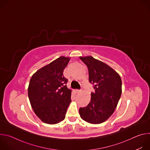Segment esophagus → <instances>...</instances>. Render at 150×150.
<instances>
[{
	"label": "esophagus",
	"instance_id": "obj_1",
	"mask_svg": "<svg viewBox=\"0 0 150 150\" xmlns=\"http://www.w3.org/2000/svg\"><path fill=\"white\" fill-rule=\"evenodd\" d=\"M76 91V92L78 93H80L81 92V90H75Z\"/></svg>",
	"mask_w": 150,
	"mask_h": 150
}]
</instances>
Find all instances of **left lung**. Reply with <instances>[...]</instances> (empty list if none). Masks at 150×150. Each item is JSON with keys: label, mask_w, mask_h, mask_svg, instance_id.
I'll use <instances>...</instances> for the list:
<instances>
[{"label": "left lung", "mask_w": 150, "mask_h": 150, "mask_svg": "<svg viewBox=\"0 0 150 150\" xmlns=\"http://www.w3.org/2000/svg\"><path fill=\"white\" fill-rule=\"evenodd\" d=\"M87 66L89 81L94 84V93L87 107L79 110L81 117L90 123L100 124L113 113L122 94V79L113 68L93 57H79Z\"/></svg>", "instance_id": "left-lung-1"}]
</instances>
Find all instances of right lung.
<instances>
[{"mask_svg":"<svg viewBox=\"0 0 150 150\" xmlns=\"http://www.w3.org/2000/svg\"><path fill=\"white\" fill-rule=\"evenodd\" d=\"M70 58L60 56L34 73L29 83L28 95L32 108L44 123L54 125L65 118L71 101L72 90L63 72Z\"/></svg>","mask_w":150,"mask_h":150,"instance_id":"add662e5","label":"right lung"}]
</instances>
